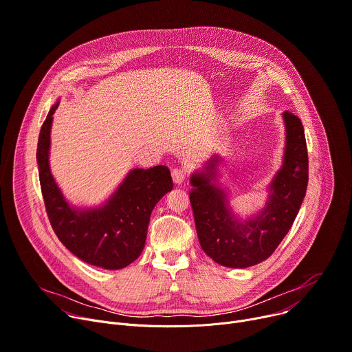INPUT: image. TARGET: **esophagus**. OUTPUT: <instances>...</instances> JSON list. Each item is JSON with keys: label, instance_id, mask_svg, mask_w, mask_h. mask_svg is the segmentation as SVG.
I'll return each mask as SVG.
<instances>
[{"label": "esophagus", "instance_id": "1", "mask_svg": "<svg viewBox=\"0 0 352 352\" xmlns=\"http://www.w3.org/2000/svg\"><path fill=\"white\" fill-rule=\"evenodd\" d=\"M171 175H173V181H174L175 184H178V185H181V184L185 181V173H184V170H181V168H174V170L171 171Z\"/></svg>", "mask_w": 352, "mask_h": 352}]
</instances>
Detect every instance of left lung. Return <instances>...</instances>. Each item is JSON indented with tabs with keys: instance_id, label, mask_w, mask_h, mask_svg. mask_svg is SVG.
<instances>
[{
	"instance_id": "left-lung-1",
	"label": "left lung",
	"mask_w": 352,
	"mask_h": 352,
	"mask_svg": "<svg viewBox=\"0 0 352 352\" xmlns=\"http://www.w3.org/2000/svg\"><path fill=\"white\" fill-rule=\"evenodd\" d=\"M285 148L282 166L268 185L265 206L250 219H240L230 206L226 190L219 185L221 157L212 155L204 170L190 175L195 226L206 255L229 268H247L265 261L276 250L306 195L309 160L300 119L285 111Z\"/></svg>"
}]
</instances>
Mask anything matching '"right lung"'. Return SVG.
Segmentation results:
<instances>
[{
  "mask_svg": "<svg viewBox=\"0 0 352 352\" xmlns=\"http://www.w3.org/2000/svg\"><path fill=\"white\" fill-rule=\"evenodd\" d=\"M58 101L42 124L36 160L42 195L50 225L58 240L81 261L104 270H122L142 254L150 214L155 204L173 189L166 166L133 168L115 192L97 208H77L67 202L49 164L50 129Z\"/></svg>",
  "mask_w": 352,
  "mask_h": 352,
  "instance_id": "obj_1",
  "label": "right lung"
}]
</instances>
